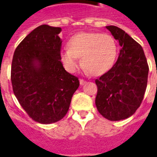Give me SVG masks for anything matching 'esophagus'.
<instances>
[{"mask_svg":"<svg viewBox=\"0 0 157 157\" xmlns=\"http://www.w3.org/2000/svg\"><path fill=\"white\" fill-rule=\"evenodd\" d=\"M80 84H81L82 86H83L84 84H86V81L82 80V79H80Z\"/></svg>","mask_w":157,"mask_h":157,"instance_id":"esophagus-1","label":"esophagus"}]
</instances>
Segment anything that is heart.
Segmentation results:
<instances>
[{
	"mask_svg": "<svg viewBox=\"0 0 157 157\" xmlns=\"http://www.w3.org/2000/svg\"><path fill=\"white\" fill-rule=\"evenodd\" d=\"M118 56V45L112 36L101 33H79L62 50L60 59L65 70L74 73L80 66L78 58L86 71L93 75L105 74L112 68Z\"/></svg>",
	"mask_w": 157,
	"mask_h": 157,
	"instance_id": "b5f03b06",
	"label": "heart"
}]
</instances>
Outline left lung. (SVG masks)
I'll use <instances>...</instances> for the list:
<instances>
[{"label": "left lung", "mask_w": 157, "mask_h": 157, "mask_svg": "<svg viewBox=\"0 0 157 157\" xmlns=\"http://www.w3.org/2000/svg\"><path fill=\"white\" fill-rule=\"evenodd\" d=\"M120 45L117 61L95 81L98 112L111 121L128 118L140 106L147 86L149 67L144 50L127 33L116 26H106Z\"/></svg>", "instance_id": "obj_1"}]
</instances>
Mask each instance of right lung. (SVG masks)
<instances>
[{"label":"right lung","instance_id":"add662e5","mask_svg":"<svg viewBox=\"0 0 157 157\" xmlns=\"http://www.w3.org/2000/svg\"><path fill=\"white\" fill-rule=\"evenodd\" d=\"M60 28L41 25L16 48L11 71L12 89L22 109L34 121L48 124L60 120L80 85L60 59Z\"/></svg>","mask_w":157,"mask_h":157}]
</instances>
